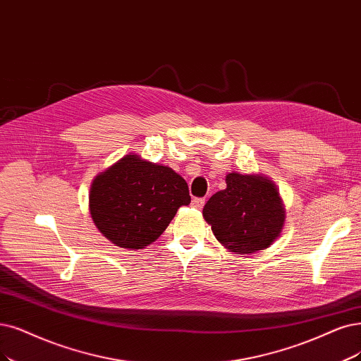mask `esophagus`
Returning a JSON list of instances; mask_svg holds the SVG:
<instances>
[{
    "label": "esophagus",
    "mask_w": 361,
    "mask_h": 361,
    "mask_svg": "<svg viewBox=\"0 0 361 361\" xmlns=\"http://www.w3.org/2000/svg\"><path fill=\"white\" fill-rule=\"evenodd\" d=\"M192 205L196 208V209H202L204 205H205V199L202 197H195L192 201Z\"/></svg>",
    "instance_id": "1"
}]
</instances>
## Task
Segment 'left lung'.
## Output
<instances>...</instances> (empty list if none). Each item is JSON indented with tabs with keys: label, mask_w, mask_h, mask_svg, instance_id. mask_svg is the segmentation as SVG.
Wrapping results in <instances>:
<instances>
[{
	"label": "left lung",
	"mask_w": 361,
	"mask_h": 361,
	"mask_svg": "<svg viewBox=\"0 0 361 361\" xmlns=\"http://www.w3.org/2000/svg\"><path fill=\"white\" fill-rule=\"evenodd\" d=\"M226 184L202 211L217 241L236 255L271 247L286 223V208L275 183L263 173L233 171L226 176Z\"/></svg>",
	"instance_id": "1"
}]
</instances>
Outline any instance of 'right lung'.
I'll return each mask as SVG.
<instances>
[{
	"mask_svg": "<svg viewBox=\"0 0 361 361\" xmlns=\"http://www.w3.org/2000/svg\"><path fill=\"white\" fill-rule=\"evenodd\" d=\"M189 204V188L181 176L135 153L99 172L89 192V212L98 231L128 250L153 244L178 208Z\"/></svg>",
	"mask_w": 361,
	"mask_h": 361,
	"instance_id": "add662e5",
	"label": "right lung"
}]
</instances>
